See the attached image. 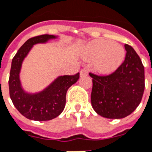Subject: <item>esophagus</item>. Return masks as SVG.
Here are the masks:
<instances>
[{
	"label": "esophagus",
	"mask_w": 152,
	"mask_h": 152,
	"mask_svg": "<svg viewBox=\"0 0 152 152\" xmlns=\"http://www.w3.org/2000/svg\"><path fill=\"white\" fill-rule=\"evenodd\" d=\"M88 75V71L86 70H82L80 71V76L81 77H84V76H87Z\"/></svg>",
	"instance_id": "esophagus-1"
}]
</instances>
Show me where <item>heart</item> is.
I'll return each instance as SVG.
<instances>
[{
    "label": "heart",
    "instance_id": "heart-1",
    "mask_svg": "<svg viewBox=\"0 0 152 152\" xmlns=\"http://www.w3.org/2000/svg\"><path fill=\"white\" fill-rule=\"evenodd\" d=\"M82 57L86 61H95L94 68L102 75H110L116 71L125 58L124 48L106 39H95L85 46Z\"/></svg>",
    "mask_w": 152,
    "mask_h": 152
}]
</instances>
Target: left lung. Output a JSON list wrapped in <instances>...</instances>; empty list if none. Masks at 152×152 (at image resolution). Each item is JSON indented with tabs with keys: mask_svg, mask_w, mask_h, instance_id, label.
Returning a JSON list of instances; mask_svg holds the SVG:
<instances>
[{
	"mask_svg": "<svg viewBox=\"0 0 152 152\" xmlns=\"http://www.w3.org/2000/svg\"><path fill=\"white\" fill-rule=\"evenodd\" d=\"M124 63L113 74L93 78L91 104L100 116L121 119L137 108L144 91V67L140 58L131 46L125 44Z\"/></svg>",
	"mask_w": 152,
	"mask_h": 152,
	"instance_id": "left-lung-1",
	"label": "left lung"
}]
</instances>
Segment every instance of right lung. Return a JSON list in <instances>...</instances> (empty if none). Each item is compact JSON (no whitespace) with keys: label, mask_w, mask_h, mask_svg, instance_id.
<instances>
[{"label":"right lung","mask_w":152,"mask_h":152,"mask_svg":"<svg viewBox=\"0 0 152 152\" xmlns=\"http://www.w3.org/2000/svg\"><path fill=\"white\" fill-rule=\"evenodd\" d=\"M52 35H42L29 39L21 46L12 61L9 75V94L14 106L26 118L32 121H50L62 113L66 104L68 89L79 78V73L75 75L59 76L47 88L39 93L31 94L22 88L20 72L22 63L31 48L37 43H45L56 39Z\"/></svg>","instance_id":"right-lung-1"}]
</instances>
